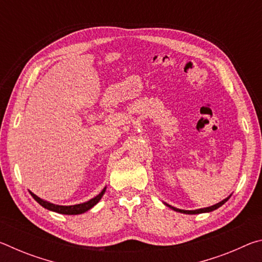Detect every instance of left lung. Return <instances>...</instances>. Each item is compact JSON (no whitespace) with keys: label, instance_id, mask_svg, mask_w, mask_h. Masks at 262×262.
<instances>
[{"label":"left lung","instance_id":"1","mask_svg":"<svg viewBox=\"0 0 262 262\" xmlns=\"http://www.w3.org/2000/svg\"><path fill=\"white\" fill-rule=\"evenodd\" d=\"M230 196H231V195H230ZM230 196H228L227 199H224L223 201H221V202H219V203H216V205H214V206H211V207H207V208H201V209H196V210H184V209H178V208L172 207V206H170V205H167V203H165V205H166L167 207H170L171 209H173L174 211L183 212V214H189V215H193V214H201V212H210V211H212V210L217 209V208H220L222 205H224V203L229 200Z\"/></svg>","mask_w":262,"mask_h":262}]
</instances>
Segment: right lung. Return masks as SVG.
I'll return each mask as SVG.
<instances>
[{
  "label": "right lung",
  "instance_id": "obj_1",
  "mask_svg": "<svg viewBox=\"0 0 262 262\" xmlns=\"http://www.w3.org/2000/svg\"><path fill=\"white\" fill-rule=\"evenodd\" d=\"M105 190H106V187L103 190H101V192L98 195H97V196H95L94 199H91V200H89V201L84 202V203H79V205H74V206L54 205V203H51L48 201L42 200V199L37 196V195L33 194L32 192H30V194L32 195V198L39 203V205L42 206L43 208H46V209H48V210L59 212V214H63V215H78V214H83V212L90 210L92 207L96 206L97 203L99 202L100 199L103 198Z\"/></svg>",
  "mask_w": 262,
  "mask_h": 262
}]
</instances>
